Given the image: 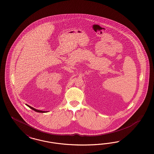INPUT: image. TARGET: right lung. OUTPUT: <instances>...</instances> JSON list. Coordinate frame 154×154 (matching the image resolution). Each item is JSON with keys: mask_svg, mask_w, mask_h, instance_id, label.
I'll return each mask as SVG.
<instances>
[{"mask_svg": "<svg viewBox=\"0 0 154 154\" xmlns=\"http://www.w3.org/2000/svg\"><path fill=\"white\" fill-rule=\"evenodd\" d=\"M26 105L29 107L30 108H31V109H32L34 111H35V112H40V113H46L47 112V111H41V110H38V109H36L35 108H34L32 107H31V106H29L28 104H26Z\"/></svg>", "mask_w": 154, "mask_h": 154, "instance_id": "right-lung-1", "label": "right lung"}]
</instances>
